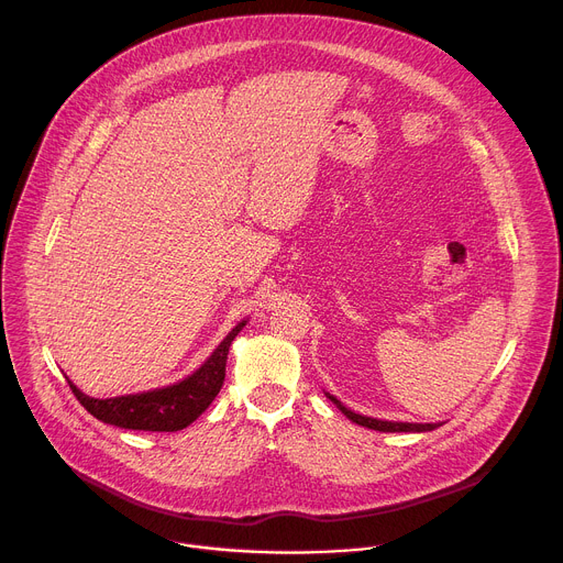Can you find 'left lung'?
<instances>
[{
	"mask_svg": "<svg viewBox=\"0 0 563 563\" xmlns=\"http://www.w3.org/2000/svg\"><path fill=\"white\" fill-rule=\"evenodd\" d=\"M330 396V394H328ZM336 408L354 423L363 426V428H369V430H378V432H430L434 428H439L437 423H398V421H378V419H372V417H363V415H356L352 410H347L341 400H336L334 396H330Z\"/></svg>",
	"mask_w": 563,
	"mask_h": 563,
	"instance_id": "left-lung-1",
	"label": "left lung"
}]
</instances>
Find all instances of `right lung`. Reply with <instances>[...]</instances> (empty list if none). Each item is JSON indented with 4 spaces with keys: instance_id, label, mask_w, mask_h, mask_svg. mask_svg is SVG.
<instances>
[{
    "instance_id": "right-lung-1",
    "label": "right lung",
    "mask_w": 563,
    "mask_h": 563,
    "mask_svg": "<svg viewBox=\"0 0 563 563\" xmlns=\"http://www.w3.org/2000/svg\"><path fill=\"white\" fill-rule=\"evenodd\" d=\"M245 323L247 320L238 323L213 350V354L191 376L176 385L115 398H91L85 391H79L70 380L68 385L79 404L87 408V412H91L102 423L124 430L178 432L191 426L218 396L224 380L229 345L238 336V332L245 328Z\"/></svg>"
}]
</instances>
